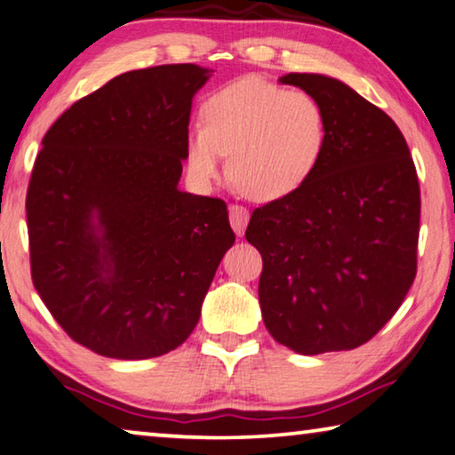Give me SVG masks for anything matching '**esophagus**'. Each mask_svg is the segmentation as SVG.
Wrapping results in <instances>:
<instances>
[{
  "mask_svg": "<svg viewBox=\"0 0 455 455\" xmlns=\"http://www.w3.org/2000/svg\"><path fill=\"white\" fill-rule=\"evenodd\" d=\"M228 219H230V227L236 235L244 233V227L249 222V211L241 204H230L228 206Z\"/></svg>",
  "mask_w": 455,
  "mask_h": 455,
  "instance_id": "esophagus-1",
  "label": "esophagus"
}]
</instances>
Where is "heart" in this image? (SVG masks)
<instances>
[{
    "label": "heart",
    "mask_w": 455,
    "mask_h": 455,
    "mask_svg": "<svg viewBox=\"0 0 455 455\" xmlns=\"http://www.w3.org/2000/svg\"><path fill=\"white\" fill-rule=\"evenodd\" d=\"M328 121L318 99L244 76L216 91L186 137L192 178L211 184L222 176L225 154L233 182L253 200L290 196L318 168Z\"/></svg>",
    "instance_id": "heart-1"
}]
</instances>
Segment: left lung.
<instances>
[{"instance_id":"obj_1","label":"left lung","mask_w":455,"mask_h":455,"mask_svg":"<svg viewBox=\"0 0 455 455\" xmlns=\"http://www.w3.org/2000/svg\"><path fill=\"white\" fill-rule=\"evenodd\" d=\"M279 81L320 100L328 133L307 182L251 214L244 236L263 257V322L298 355L352 350L413 285L419 180L401 129L377 105L323 75Z\"/></svg>"}]
</instances>
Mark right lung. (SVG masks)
<instances>
[{"instance_id":"obj_1","label":"right lung","mask_w":455,"mask_h":455,"mask_svg":"<svg viewBox=\"0 0 455 455\" xmlns=\"http://www.w3.org/2000/svg\"><path fill=\"white\" fill-rule=\"evenodd\" d=\"M206 81L196 64L125 72L42 140L26 194L32 281L60 328L100 356L178 348L235 243L225 200L178 190Z\"/></svg>"}]
</instances>
